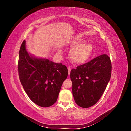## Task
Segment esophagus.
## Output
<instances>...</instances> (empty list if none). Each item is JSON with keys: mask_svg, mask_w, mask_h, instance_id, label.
<instances>
[{"mask_svg": "<svg viewBox=\"0 0 131 131\" xmlns=\"http://www.w3.org/2000/svg\"><path fill=\"white\" fill-rule=\"evenodd\" d=\"M67 68H68V75H70V70H71V67L68 66V67H67Z\"/></svg>", "mask_w": 131, "mask_h": 131, "instance_id": "obj_1", "label": "esophagus"}]
</instances>
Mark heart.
Listing matches in <instances>:
<instances>
[{
  "instance_id": "heart-1",
  "label": "heart",
  "mask_w": 131,
  "mask_h": 131,
  "mask_svg": "<svg viewBox=\"0 0 131 131\" xmlns=\"http://www.w3.org/2000/svg\"><path fill=\"white\" fill-rule=\"evenodd\" d=\"M84 42L81 38H76L71 42L70 45L73 48L70 52V58L77 64L85 62L92 52L93 45L90 43Z\"/></svg>"
}]
</instances>
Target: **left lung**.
I'll return each instance as SVG.
<instances>
[{
    "instance_id": "8db88e82",
    "label": "left lung",
    "mask_w": 131,
    "mask_h": 131,
    "mask_svg": "<svg viewBox=\"0 0 131 131\" xmlns=\"http://www.w3.org/2000/svg\"><path fill=\"white\" fill-rule=\"evenodd\" d=\"M111 72L112 62L106 54L71 70L73 94L77 105L88 108L96 104L105 90Z\"/></svg>"
}]
</instances>
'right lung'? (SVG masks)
Segmentation results:
<instances>
[{"label":"right lung","mask_w":131,"mask_h":131,"mask_svg":"<svg viewBox=\"0 0 131 131\" xmlns=\"http://www.w3.org/2000/svg\"><path fill=\"white\" fill-rule=\"evenodd\" d=\"M25 40L20 47L18 71L19 80L28 96L41 107L56 103L61 86L68 77V69L62 63L30 56Z\"/></svg>","instance_id":"1"}]
</instances>
